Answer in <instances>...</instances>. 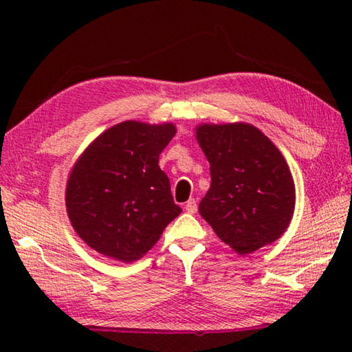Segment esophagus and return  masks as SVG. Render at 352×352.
Listing matches in <instances>:
<instances>
[{
    "mask_svg": "<svg viewBox=\"0 0 352 352\" xmlns=\"http://www.w3.org/2000/svg\"><path fill=\"white\" fill-rule=\"evenodd\" d=\"M184 210H186L189 214H194L195 211H197V201H195L194 199L188 200L186 205H184Z\"/></svg>",
    "mask_w": 352,
    "mask_h": 352,
    "instance_id": "esophagus-1",
    "label": "esophagus"
}]
</instances>
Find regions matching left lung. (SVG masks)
Masks as SVG:
<instances>
[{
	"label": "left lung",
	"mask_w": 352,
	"mask_h": 352,
	"mask_svg": "<svg viewBox=\"0 0 352 352\" xmlns=\"http://www.w3.org/2000/svg\"><path fill=\"white\" fill-rule=\"evenodd\" d=\"M211 186L199 212L214 233L245 256L279 239L295 211V183L279 148L248 122L199 124Z\"/></svg>",
	"instance_id": "obj_1"
}]
</instances>
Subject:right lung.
I'll return each mask as SVG.
<instances>
[{"mask_svg":"<svg viewBox=\"0 0 352 352\" xmlns=\"http://www.w3.org/2000/svg\"><path fill=\"white\" fill-rule=\"evenodd\" d=\"M175 133L172 122L124 121L94 138L76 160L65 205L88 247L115 261L135 262L182 212L158 166Z\"/></svg>","mask_w":352,"mask_h":352,"instance_id":"add662e5","label":"right lung"}]
</instances>
